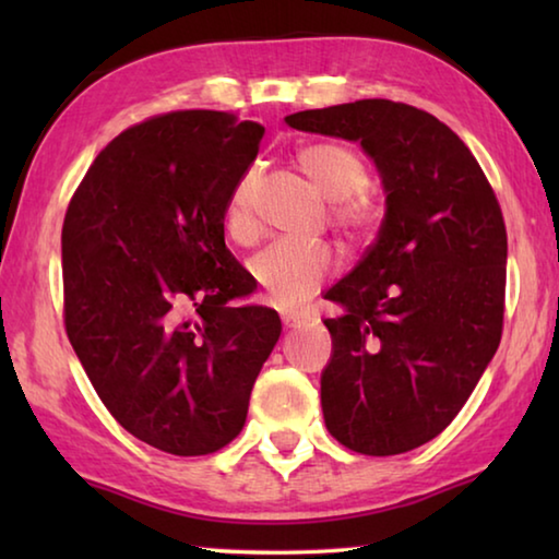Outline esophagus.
<instances>
[{"mask_svg": "<svg viewBox=\"0 0 559 559\" xmlns=\"http://www.w3.org/2000/svg\"><path fill=\"white\" fill-rule=\"evenodd\" d=\"M306 320L308 316L300 313V310H286V313H283V323H286V328H300L306 325Z\"/></svg>", "mask_w": 559, "mask_h": 559, "instance_id": "esophagus-1", "label": "esophagus"}]
</instances>
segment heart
Listing matches in <instances>:
<instances>
[{"mask_svg": "<svg viewBox=\"0 0 559 559\" xmlns=\"http://www.w3.org/2000/svg\"><path fill=\"white\" fill-rule=\"evenodd\" d=\"M298 167L330 206V219L349 241H362L374 226V206L362 194L367 167L353 147L343 143H310L298 150ZM253 185L257 169H246L234 185L224 210L226 234L239 243H251L259 236V219L253 214ZM337 269L335 251L323 241L283 239L266 246L249 261L266 298L273 306L288 308L308 298L320 283Z\"/></svg>", "mask_w": 559, "mask_h": 559, "instance_id": "b5f03b06", "label": "heart"}]
</instances>
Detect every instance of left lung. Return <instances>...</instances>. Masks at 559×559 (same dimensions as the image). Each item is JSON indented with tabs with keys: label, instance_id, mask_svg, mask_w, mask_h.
<instances>
[{
	"label": "left lung",
	"instance_id": "left-lung-1",
	"mask_svg": "<svg viewBox=\"0 0 559 559\" xmlns=\"http://www.w3.org/2000/svg\"><path fill=\"white\" fill-rule=\"evenodd\" d=\"M286 122L362 145L386 194L374 243L325 293L345 310L325 320V427L365 456L412 451L449 427L500 345L503 212L471 150L427 110L367 98Z\"/></svg>",
	"mask_w": 559,
	"mask_h": 559
}]
</instances>
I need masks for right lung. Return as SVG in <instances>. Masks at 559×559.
I'll list each match as a JSON object with an SVG mask.
<instances>
[{
	"label": "right lung",
	"mask_w": 559,
	"mask_h": 559,
	"mask_svg": "<svg viewBox=\"0 0 559 559\" xmlns=\"http://www.w3.org/2000/svg\"><path fill=\"white\" fill-rule=\"evenodd\" d=\"M263 126L234 112L155 116L100 150L66 210L63 323L106 409L132 437L206 456L239 437L281 335L224 243V210Z\"/></svg>",
	"instance_id": "obj_1"
}]
</instances>
